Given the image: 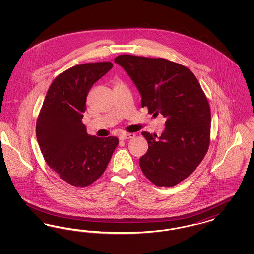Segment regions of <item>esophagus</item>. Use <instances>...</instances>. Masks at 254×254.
<instances>
[{"label":"esophagus","instance_id":"1","mask_svg":"<svg viewBox=\"0 0 254 254\" xmlns=\"http://www.w3.org/2000/svg\"><path fill=\"white\" fill-rule=\"evenodd\" d=\"M135 137V134L134 133H122L119 136V139L124 141V140H127V139H131Z\"/></svg>","mask_w":254,"mask_h":254}]
</instances>
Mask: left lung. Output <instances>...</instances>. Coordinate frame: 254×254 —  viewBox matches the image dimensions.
<instances>
[{
  "label": "left lung",
  "mask_w": 254,
  "mask_h": 254,
  "mask_svg": "<svg viewBox=\"0 0 254 254\" xmlns=\"http://www.w3.org/2000/svg\"><path fill=\"white\" fill-rule=\"evenodd\" d=\"M114 62L138 88L142 108L166 118L160 137L142 132L148 149L139 163L154 185L173 187L193 172L208 149L211 116L205 93L193 73L180 64L128 54Z\"/></svg>",
  "instance_id": "8db88e82"
}]
</instances>
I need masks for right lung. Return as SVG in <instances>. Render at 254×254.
Here are the masks:
<instances>
[{
	"label": "right lung",
	"mask_w": 254,
	"mask_h": 254,
	"mask_svg": "<svg viewBox=\"0 0 254 254\" xmlns=\"http://www.w3.org/2000/svg\"><path fill=\"white\" fill-rule=\"evenodd\" d=\"M112 66L110 62L87 63L59 74L37 119V140L47 164L74 187L96 181L119 144L117 137L88 135L82 122L91 86Z\"/></svg>",
	"instance_id": "1"
}]
</instances>
